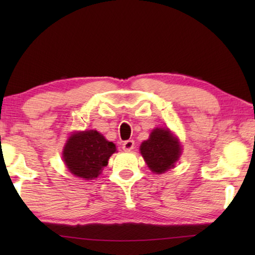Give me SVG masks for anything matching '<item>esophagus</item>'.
<instances>
[{
    "instance_id": "34e87169",
    "label": "esophagus",
    "mask_w": 255,
    "mask_h": 255,
    "mask_svg": "<svg viewBox=\"0 0 255 255\" xmlns=\"http://www.w3.org/2000/svg\"><path fill=\"white\" fill-rule=\"evenodd\" d=\"M133 146H135V141L132 139H128L126 141H124L123 144V149L125 152H130V150L133 148Z\"/></svg>"
}]
</instances>
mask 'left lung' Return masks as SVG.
<instances>
[{
    "label": "left lung",
    "mask_w": 255,
    "mask_h": 255,
    "mask_svg": "<svg viewBox=\"0 0 255 255\" xmlns=\"http://www.w3.org/2000/svg\"><path fill=\"white\" fill-rule=\"evenodd\" d=\"M140 154L149 170L156 174L174 167L181 155L179 139L167 128H155L140 145Z\"/></svg>",
    "instance_id": "obj_1"
}]
</instances>
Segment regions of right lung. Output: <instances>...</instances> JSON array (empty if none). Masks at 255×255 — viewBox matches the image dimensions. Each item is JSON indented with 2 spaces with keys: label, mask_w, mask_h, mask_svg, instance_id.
Listing matches in <instances>:
<instances>
[{
  "label": "right lung",
  "mask_w": 255,
  "mask_h": 255,
  "mask_svg": "<svg viewBox=\"0 0 255 255\" xmlns=\"http://www.w3.org/2000/svg\"><path fill=\"white\" fill-rule=\"evenodd\" d=\"M116 152V145L97 130L77 131L68 138L63 149V159L68 171L84 180H93Z\"/></svg>",
  "instance_id": "1"
}]
</instances>
